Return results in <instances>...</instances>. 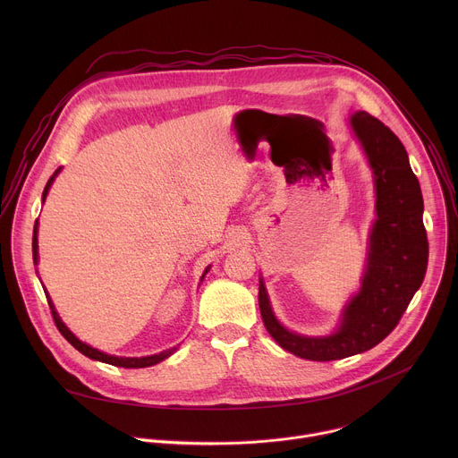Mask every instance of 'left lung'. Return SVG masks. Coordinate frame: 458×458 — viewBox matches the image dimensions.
Instances as JSON below:
<instances>
[{
  "mask_svg": "<svg viewBox=\"0 0 458 458\" xmlns=\"http://www.w3.org/2000/svg\"><path fill=\"white\" fill-rule=\"evenodd\" d=\"M375 174L377 221L369 235L368 268L360 292L344 310L341 328L330 337H302L277 322L263 281L260 317L281 348L308 360H337L371 350L395 330L428 268V235L422 223V193L401 140L369 115H352Z\"/></svg>",
  "mask_w": 458,
  "mask_h": 458,
  "instance_id": "obj_1",
  "label": "left lung"
}]
</instances>
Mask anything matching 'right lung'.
<instances>
[{
	"instance_id": "add662e5",
	"label": "right lung",
	"mask_w": 458,
	"mask_h": 458,
	"mask_svg": "<svg viewBox=\"0 0 458 458\" xmlns=\"http://www.w3.org/2000/svg\"><path fill=\"white\" fill-rule=\"evenodd\" d=\"M61 168H57L52 175H50V179L47 181V186H45V190H43V201H45V198H47V193H48V188H50V184H52V181H54V177L57 175V172H59ZM32 259H34V263H38V221H36V225H34V235H32ZM208 272V270H207ZM205 272V274H207ZM205 277V276H203ZM45 295H47V301H48V306H50V311H52V318H54V322H55V326H57V330H59V334L67 339L78 352H81L83 355H87V357H90V359H94V360H101V362H106V364H112V366H119V368H147V366H154V364H157V362H161V360H165L166 357H170L174 352H175V348H170V350H166V352H163V353H157V355H150V357H112V355H106V353H103V352H99V350H96V348H92V346H89V344H85V343H81L69 328L67 326H64L63 322H61V318H59V315H57V311L54 310V304H52V301H50V297H48V293L45 292Z\"/></svg>"
}]
</instances>
